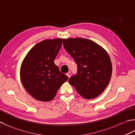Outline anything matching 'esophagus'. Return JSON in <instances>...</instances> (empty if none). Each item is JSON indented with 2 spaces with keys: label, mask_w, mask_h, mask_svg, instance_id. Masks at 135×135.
Masks as SVG:
<instances>
[{
  "label": "esophagus",
  "mask_w": 135,
  "mask_h": 135,
  "mask_svg": "<svg viewBox=\"0 0 135 135\" xmlns=\"http://www.w3.org/2000/svg\"><path fill=\"white\" fill-rule=\"evenodd\" d=\"M66 75H67L68 77H69V78L70 77V76H71V72H70V71H69L68 73H67Z\"/></svg>",
  "instance_id": "esophagus-1"
}]
</instances>
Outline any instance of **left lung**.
<instances>
[{
	"label": "left lung",
	"instance_id": "1",
	"mask_svg": "<svg viewBox=\"0 0 135 135\" xmlns=\"http://www.w3.org/2000/svg\"><path fill=\"white\" fill-rule=\"evenodd\" d=\"M63 44L78 66V72L69 80L86 99L97 97L108 86L112 64L107 52L94 41L81 38L63 40Z\"/></svg>",
	"mask_w": 135,
	"mask_h": 135
}]
</instances>
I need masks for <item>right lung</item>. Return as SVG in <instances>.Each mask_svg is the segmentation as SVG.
<instances>
[{"mask_svg":"<svg viewBox=\"0 0 135 135\" xmlns=\"http://www.w3.org/2000/svg\"><path fill=\"white\" fill-rule=\"evenodd\" d=\"M62 41L47 40L38 43L29 51L22 63V83L27 91L37 100H52L69 78L54 64Z\"/></svg>","mask_w":135,"mask_h":135,"instance_id":"right-lung-1","label":"right lung"}]
</instances>
